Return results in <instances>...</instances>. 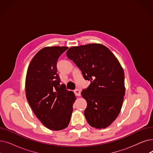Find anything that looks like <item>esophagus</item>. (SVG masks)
<instances>
[{
  "label": "esophagus",
  "instance_id": "obj_1",
  "mask_svg": "<svg viewBox=\"0 0 153 153\" xmlns=\"http://www.w3.org/2000/svg\"><path fill=\"white\" fill-rule=\"evenodd\" d=\"M74 93L76 96H81V91L79 89H76L74 91Z\"/></svg>",
  "mask_w": 153,
  "mask_h": 153
}]
</instances>
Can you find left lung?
<instances>
[{
  "mask_svg": "<svg viewBox=\"0 0 153 153\" xmlns=\"http://www.w3.org/2000/svg\"><path fill=\"white\" fill-rule=\"evenodd\" d=\"M67 57L91 81L81 94L87 101L84 116L96 129L108 127L121 111L125 94L124 73L121 64L107 47L89 44L70 48Z\"/></svg>",
  "mask_w": 153,
  "mask_h": 153,
  "instance_id": "obj_1",
  "label": "left lung"
}]
</instances>
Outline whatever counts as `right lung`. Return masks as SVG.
I'll use <instances>...</instances> for the list:
<instances>
[{
  "mask_svg": "<svg viewBox=\"0 0 153 153\" xmlns=\"http://www.w3.org/2000/svg\"><path fill=\"white\" fill-rule=\"evenodd\" d=\"M68 47H45L32 58L25 78V94L33 112L46 128L59 131L68 126L76 97L60 84L57 62Z\"/></svg>",
  "mask_w": 153,
  "mask_h": 153,
  "instance_id": "obj_1",
  "label": "right lung"
}]
</instances>
